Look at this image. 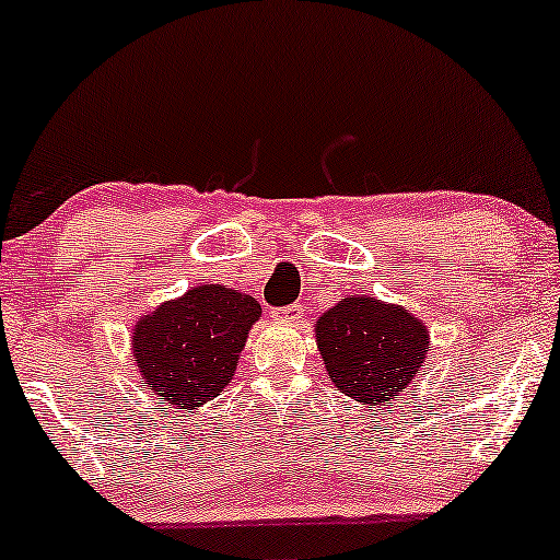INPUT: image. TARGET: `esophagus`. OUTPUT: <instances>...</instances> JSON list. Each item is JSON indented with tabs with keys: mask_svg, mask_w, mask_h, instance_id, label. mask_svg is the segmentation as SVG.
Here are the masks:
<instances>
[{
	"mask_svg": "<svg viewBox=\"0 0 560 560\" xmlns=\"http://www.w3.org/2000/svg\"><path fill=\"white\" fill-rule=\"evenodd\" d=\"M275 318H288V322H293V318H301V308L298 306H285V308H275L272 311Z\"/></svg>",
	"mask_w": 560,
	"mask_h": 560,
	"instance_id": "1",
	"label": "esophagus"
}]
</instances>
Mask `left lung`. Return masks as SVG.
<instances>
[{"label": "left lung", "mask_w": 560, "mask_h": 560, "mask_svg": "<svg viewBox=\"0 0 560 560\" xmlns=\"http://www.w3.org/2000/svg\"><path fill=\"white\" fill-rule=\"evenodd\" d=\"M316 339L337 388L370 406L401 396L430 350L419 318L375 298L339 301L318 318Z\"/></svg>", "instance_id": "left-lung-1"}]
</instances>
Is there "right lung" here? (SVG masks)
<instances>
[{
	"label": "right lung",
	"mask_w": 560,
	"mask_h": 560,
	"mask_svg": "<svg viewBox=\"0 0 560 560\" xmlns=\"http://www.w3.org/2000/svg\"><path fill=\"white\" fill-rule=\"evenodd\" d=\"M259 314L262 308L252 295L223 285L192 288L138 322L136 365L154 394L192 409L229 386Z\"/></svg>",
	"instance_id": "right-lung-1"
}]
</instances>
